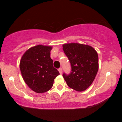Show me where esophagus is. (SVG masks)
Wrapping results in <instances>:
<instances>
[{
    "mask_svg": "<svg viewBox=\"0 0 122 122\" xmlns=\"http://www.w3.org/2000/svg\"><path fill=\"white\" fill-rule=\"evenodd\" d=\"M58 71H59L60 73L61 74V75H62V68H59V69H58Z\"/></svg>",
    "mask_w": 122,
    "mask_h": 122,
    "instance_id": "obj_1",
    "label": "esophagus"
}]
</instances>
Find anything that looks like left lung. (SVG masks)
<instances>
[{"label":"left lung","mask_w":122,"mask_h":122,"mask_svg":"<svg viewBox=\"0 0 122 122\" xmlns=\"http://www.w3.org/2000/svg\"><path fill=\"white\" fill-rule=\"evenodd\" d=\"M63 50L71 66L69 74L64 73L63 77L70 88L83 91L92 84L98 69L99 58L93 47L80 43L63 45Z\"/></svg>","instance_id":"left-lung-1"}]
</instances>
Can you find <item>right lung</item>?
Listing matches in <instances>:
<instances>
[{"label": "right lung", "mask_w": 122, "mask_h": 122, "mask_svg": "<svg viewBox=\"0 0 122 122\" xmlns=\"http://www.w3.org/2000/svg\"><path fill=\"white\" fill-rule=\"evenodd\" d=\"M52 47L37 45L31 47L23 54L20 61V69L29 87L37 93H44L52 87L54 80L60 75L54 68L50 58Z\"/></svg>", "instance_id": "obj_1"}]
</instances>
